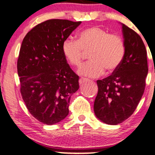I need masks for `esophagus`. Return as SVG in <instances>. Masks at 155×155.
Listing matches in <instances>:
<instances>
[{
  "label": "esophagus",
  "mask_w": 155,
  "mask_h": 155,
  "mask_svg": "<svg viewBox=\"0 0 155 155\" xmlns=\"http://www.w3.org/2000/svg\"><path fill=\"white\" fill-rule=\"evenodd\" d=\"M87 81H88V80L87 79H84V78H81V79L79 80V85H80V86H81V85H83L84 84L85 82H87Z\"/></svg>",
  "instance_id": "34e87169"
}]
</instances>
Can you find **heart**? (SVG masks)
I'll return each mask as SVG.
<instances>
[{
    "instance_id": "heart-1",
    "label": "heart",
    "mask_w": 155,
    "mask_h": 155,
    "mask_svg": "<svg viewBox=\"0 0 155 155\" xmlns=\"http://www.w3.org/2000/svg\"><path fill=\"white\" fill-rule=\"evenodd\" d=\"M62 51L69 64L79 67L85 53L91 61L80 68L78 73L90 78L98 77L107 69L108 72L117 70L125 54L123 39L116 34H110L99 27H91L79 34L78 41L67 38L62 44Z\"/></svg>"
}]
</instances>
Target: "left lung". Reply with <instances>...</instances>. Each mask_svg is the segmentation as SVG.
I'll return each instance as SVG.
<instances>
[{
    "mask_svg": "<svg viewBox=\"0 0 155 155\" xmlns=\"http://www.w3.org/2000/svg\"><path fill=\"white\" fill-rule=\"evenodd\" d=\"M125 54L111 76L97 80L94 102L95 116L108 124H117L133 114L141 99L148 74L147 50L138 33L122 24Z\"/></svg>",
    "mask_w": 155,
    "mask_h": 155,
    "instance_id": "8db88e82",
    "label": "left lung"
}]
</instances>
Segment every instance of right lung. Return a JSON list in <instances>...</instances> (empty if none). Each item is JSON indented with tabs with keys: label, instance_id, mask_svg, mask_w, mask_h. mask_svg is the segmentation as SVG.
<instances>
[{
	"label": "right lung",
	"instance_id": "add662e5",
	"mask_svg": "<svg viewBox=\"0 0 155 155\" xmlns=\"http://www.w3.org/2000/svg\"><path fill=\"white\" fill-rule=\"evenodd\" d=\"M81 23L49 19L22 41L17 60L21 95L30 113L44 124L63 120L71 97L79 88V76L68 64L62 44Z\"/></svg>",
	"mask_w": 155,
	"mask_h": 155
}]
</instances>
